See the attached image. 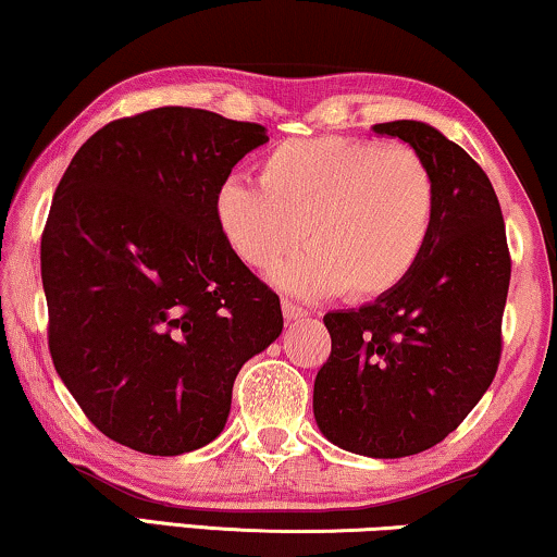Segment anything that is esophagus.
Masks as SVG:
<instances>
[{
    "instance_id": "esophagus-1",
    "label": "esophagus",
    "mask_w": 557,
    "mask_h": 557,
    "mask_svg": "<svg viewBox=\"0 0 557 557\" xmlns=\"http://www.w3.org/2000/svg\"><path fill=\"white\" fill-rule=\"evenodd\" d=\"M283 315H285V321H300L308 315V308H302V306H298V302L283 298Z\"/></svg>"
}]
</instances>
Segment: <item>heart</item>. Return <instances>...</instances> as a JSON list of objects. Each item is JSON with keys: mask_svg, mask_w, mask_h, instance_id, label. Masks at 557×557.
<instances>
[{"mask_svg": "<svg viewBox=\"0 0 557 557\" xmlns=\"http://www.w3.org/2000/svg\"><path fill=\"white\" fill-rule=\"evenodd\" d=\"M436 177L408 146L370 138H298L259 161V185L228 177L213 213L228 249L264 272L302 242L308 249L272 274L295 295L377 298L404 283L432 238Z\"/></svg>", "mask_w": 557, "mask_h": 557, "instance_id": "obj_1", "label": "heart"}]
</instances>
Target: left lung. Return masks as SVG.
Instances as JSON below:
<instances>
[{
  "mask_svg": "<svg viewBox=\"0 0 557 557\" xmlns=\"http://www.w3.org/2000/svg\"><path fill=\"white\" fill-rule=\"evenodd\" d=\"M372 133L424 157L440 206L426 251L396 290L323 315L331 355L313 383V417L336 447L396 460L445 440L488 391L511 259L491 180L460 146L421 121Z\"/></svg>",
  "mask_w": 557,
  "mask_h": 557,
  "instance_id": "8db88e82",
  "label": "left lung"
}]
</instances>
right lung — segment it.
Returning a JSON list of instances; mask_svg holds the SVG:
<instances>
[{"instance_id": "right-lung-1", "label": "right lung", "mask_w": 557, "mask_h": 557, "mask_svg": "<svg viewBox=\"0 0 557 557\" xmlns=\"http://www.w3.org/2000/svg\"><path fill=\"white\" fill-rule=\"evenodd\" d=\"M267 128L157 108L91 136L40 242L48 347L104 436L146 455L223 432L242 364L283 334L280 298L218 231V187Z\"/></svg>"}]
</instances>
